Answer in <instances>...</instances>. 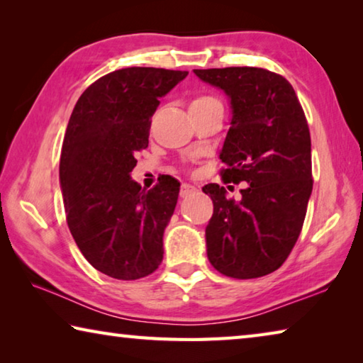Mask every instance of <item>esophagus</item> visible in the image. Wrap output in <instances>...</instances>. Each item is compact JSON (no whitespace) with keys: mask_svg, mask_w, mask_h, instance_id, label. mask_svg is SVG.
Instances as JSON below:
<instances>
[{"mask_svg":"<svg viewBox=\"0 0 363 363\" xmlns=\"http://www.w3.org/2000/svg\"><path fill=\"white\" fill-rule=\"evenodd\" d=\"M196 192H199V190H196L194 186H190V184H182L179 194H181L182 199H187V196L195 195Z\"/></svg>","mask_w":363,"mask_h":363,"instance_id":"1","label":"esophagus"}]
</instances>
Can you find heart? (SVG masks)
<instances>
[{
	"instance_id": "heart-1",
	"label": "heart",
	"mask_w": 363,
	"mask_h": 363,
	"mask_svg": "<svg viewBox=\"0 0 363 363\" xmlns=\"http://www.w3.org/2000/svg\"><path fill=\"white\" fill-rule=\"evenodd\" d=\"M213 99L214 97H210V96H200V97H196V99H194L190 106H199V104H205V102L213 101Z\"/></svg>"
}]
</instances>
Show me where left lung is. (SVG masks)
<instances>
[{
  "mask_svg": "<svg viewBox=\"0 0 363 363\" xmlns=\"http://www.w3.org/2000/svg\"><path fill=\"white\" fill-rule=\"evenodd\" d=\"M223 89L232 108L219 153L225 182H247L235 201L206 184L213 216L206 225L211 266L232 279L277 270L296 243L312 194L311 134L293 86L256 67L194 70Z\"/></svg>",
  "mask_w": 363,
  "mask_h": 363,
  "instance_id": "obj_1",
  "label": "left lung"
}]
</instances>
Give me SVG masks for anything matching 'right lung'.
<instances>
[{
  "mask_svg": "<svg viewBox=\"0 0 363 363\" xmlns=\"http://www.w3.org/2000/svg\"><path fill=\"white\" fill-rule=\"evenodd\" d=\"M189 72L128 67L79 96L67 125L59 179L67 224L91 266L136 280L163 259V233L179 195L167 176L150 190L131 179L136 152L149 145L150 118Z\"/></svg>",
  "mask_w": 363,
  "mask_h": 363,
  "instance_id": "1",
  "label": "right lung"
}]
</instances>
